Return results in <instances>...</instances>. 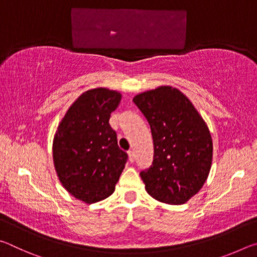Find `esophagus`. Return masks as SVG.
Listing matches in <instances>:
<instances>
[{"label":"esophagus","instance_id":"1","mask_svg":"<svg viewBox=\"0 0 257 257\" xmlns=\"http://www.w3.org/2000/svg\"><path fill=\"white\" fill-rule=\"evenodd\" d=\"M128 156H129L130 162H134V161H135V153H134L133 151H129L128 152Z\"/></svg>","mask_w":257,"mask_h":257}]
</instances>
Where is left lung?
I'll use <instances>...</instances> for the list:
<instances>
[{"label":"left lung","instance_id":"1","mask_svg":"<svg viewBox=\"0 0 257 257\" xmlns=\"http://www.w3.org/2000/svg\"><path fill=\"white\" fill-rule=\"evenodd\" d=\"M151 125L153 163L141 172L156 201L181 205L196 195L208 177L213 143L210 130L189 98L171 86L134 97Z\"/></svg>","mask_w":257,"mask_h":257}]
</instances>
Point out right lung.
<instances>
[{
	"mask_svg": "<svg viewBox=\"0 0 257 257\" xmlns=\"http://www.w3.org/2000/svg\"><path fill=\"white\" fill-rule=\"evenodd\" d=\"M121 94L103 87L82 93L59 123L53 139L56 175L69 194L93 204L115 189L128 155L108 120Z\"/></svg>",
	"mask_w": 257,
	"mask_h": 257,
	"instance_id": "add662e5",
	"label": "right lung"
}]
</instances>
